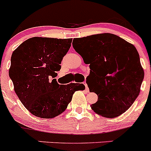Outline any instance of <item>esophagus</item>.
<instances>
[{
  "instance_id": "obj_1",
  "label": "esophagus",
  "mask_w": 151,
  "mask_h": 151,
  "mask_svg": "<svg viewBox=\"0 0 151 151\" xmlns=\"http://www.w3.org/2000/svg\"><path fill=\"white\" fill-rule=\"evenodd\" d=\"M83 84L85 85V90H86V91H87V92H88V91H89V88H88V85H87L86 82H84V83H83Z\"/></svg>"
}]
</instances>
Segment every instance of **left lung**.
Returning <instances> with one entry per match:
<instances>
[{
  "instance_id": "1",
  "label": "left lung",
  "mask_w": 151,
  "mask_h": 151,
  "mask_svg": "<svg viewBox=\"0 0 151 151\" xmlns=\"http://www.w3.org/2000/svg\"><path fill=\"white\" fill-rule=\"evenodd\" d=\"M74 41L75 51L85 63L90 64L88 88L98 96L91 109L109 118L124 113L139 96L144 78L137 49L122 38L108 33Z\"/></svg>"
}]
</instances>
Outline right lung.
<instances>
[{
    "label": "right lung",
    "mask_w": 151,
    "mask_h": 151,
    "mask_svg": "<svg viewBox=\"0 0 151 151\" xmlns=\"http://www.w3.org/2000/svg\"><path fill=\"white\" fill-rule=\"evenodd\" d=\"M71 42V39L33 37L12 53L9 74L18 98L32 115L55 118L66 110L75 91L85 88L80 83L59 85L55 79L49 80L58 75Z\"/></svg>",
    "instance_id": "1"
}]
</instances>
